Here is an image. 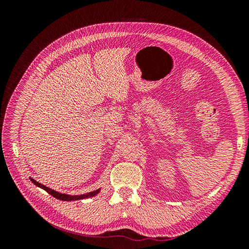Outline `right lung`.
<instances>
[{
    "label": "right lung",
    "instance_id": "obj_1",
    "mask_svg": "<svg viewBox=\"0 0 249 249\" xmlns=\"http://www.w3.org/2000/svg\"><path fill=\"white\" fill-rule=\"evenodd\" d=\"M30 179L32 180V183L34 185L40 187L41 189H43V190H46L49 194L52 195V196H54V197H56L57 199H60V200H64V201H71V200H78V199H83V198H87V197H93L94 195H96L97 193L100 192V189H97L95 191L89 192V193H86V194H82V195H67V194H63V193H59L55 190H52V189H50L49 187H46L44 185H42L38 182H36V180L33 179V178H30Z\"/></svg>",
    "mask_w": 249,
    "mask_h": 249
}]
</instances>
